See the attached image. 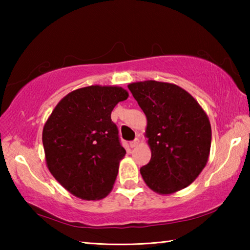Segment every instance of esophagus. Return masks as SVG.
Masks as SVG:
<instances>
[{
    "instance_id": "1",
    "label": "esophagus",
    "mask_w": 250,
    "mask_h": 250,
    "mask_svg": "<svg viewBox=\"0 0 250 250\" xmlns=\"http://www.w3.org/2000/svg\"><path fill=\"white\" fill-rule=\"evenodd\" d=\"M139 142H140V140H139L138 138H135L133 141L130 142V146H131V147H135V146H137L139 145Z\"/></svg>"
}]
</instances>
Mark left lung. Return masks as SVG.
Here are the masks:
<instances>
[{
  "label": "left lung",
  "instance_id": "1",
  "mask_svg": "<svg viewBox=\"0 0 250 250\" xmlns=\"http://www.w3.org/2000/svg\"><path fill=\"white\" fill-rule=\"evenodd\" d=\"M128 88L147 120L151 160L140 168L143 180L159 194L186 188L208 160L211 130L204 110L176 84L146 80Z\"/></svg>",
  "mask_w": 250,
  "mask_h": 250
}]
</instances>
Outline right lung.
I'll return each instance as SVG.
<instances>
[{"label": "right lung", "mask_w": 250, "mask_h": 250, "mask_svg": "<svg viewBox=\"0 0 250 250\" xmlns=\"http://www.w3.org/2000/svg\"><path fill=\"white\" fill-rule=\"evenodd\" d=\"M128 96L121 87L80 88L59 101L46 121L48 170L73 195L94 201L111 191L125 155L111 111Z\"/></svg>", "instance_id": "right-lung-1"}]
</instances>
